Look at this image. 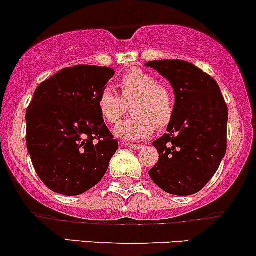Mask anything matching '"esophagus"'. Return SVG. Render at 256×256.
Listing matches in <instances>:
<instances>
[{"mask_svg":"<svg viewBox=\"0 0 256 256\" xmlns=\"http://www.w3.org/2000/svg\"><path fill=\"white\" fill-rule=\"evenodd\" d=\"M126 146H127L128 148H130V149H133V150H136V149H140L142 146V144H130V143H127L126 144Z\"/></svg>","mask_w":256,"mask_h":256,"instance_id":"34e87169","label":"esophagus"}]
</instances>
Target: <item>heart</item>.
<instances>
[{
  "label": "heart",
  "mask_w": 256,
  "mask_h": 256,
  "mask_svg": "<svg viewBox=\"0 0 256 256\" xmlns=\"http://www.w3.org/2000/svg\"><path fill=\"white\" fill-rule=\"evenodd\" d=\"M120 96L112 88H104L97 98L101 117L110 124H117L132 106L130 120L120 123L114 134L124 140H143L154 133L155 127H168L174 117V97L156 78L140 69L127 71L116 84Z\"/></svg>",
  "instance_id": "heart-1"
}]
</instances>
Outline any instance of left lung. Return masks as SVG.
Masks as SVG:
<instances>
[{"instance_id": "obj_1", "label": "left lung", "mask_w": 256, "mask_h": 256, "mask_svg": "<svg viewBox=\"0 0 256 256\" xmlns=\"http://www.w3.org/2000/svg\"><path fill=\"white\" fill-rule=\"evenodd\" d=\"M146 66L168 78L175 94L168 133L152 143L159 160L149 176L165 192L197 194L220 168L226 150V107L213 78L184 60H155Z\"/></svg>"}]
</instances>
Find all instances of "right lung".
Listing matches in <instances>:
<instances>
[{"label":"right lung","instance_id":"1","mask_svg":"<svg viewBox=\"0 0 256 256\" xmlns=\"http://www.w3.org/2000/svg\"><path fill=\"white\" fill-rule=\"evenodd\" d=\"M114 75L110 68L76 65L42 82L28 106V152L36 175L56 194L78 196L101 181L118 149L97 108Z\"/></svg>","mask_w":256,"mask_h":256}]
</instances>
